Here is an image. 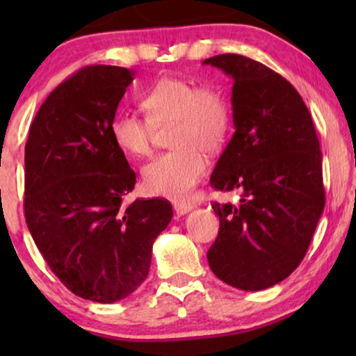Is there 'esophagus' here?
<instances>
[{
  "label": "esophagus",
  "mask_w": 356,
  "mask_h": 356,
  "mask_svg": "<svg viewBox=\"0 0 356 356\" xmlns=\"http://www.w3.org/2000/svg\"><path fill=\"white\" fill-rule=\"evenodd\" d=\"M173 209H175V212L178 213V216H184V213L193 211L194 204H191V202H178V204H175Z\"/></svg>",
  "instance_id": "obj_1"
}]
</instances>
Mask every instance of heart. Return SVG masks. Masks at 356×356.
Here are the masks:
<instances>
[{
    "instance_id": "b5f03b06",
    "label": "heart",
    "mask_w": 356,
    "mask_h": 356,
    "mask_svg": "<svg viewBox=\"0 0 356 356\" xmlns=\"http://www.w3.org/2000/svg\"><path fill=\"white\" fill-rule=\"evenodd\" d=\"M147 118L121 111L111 120L116 147L131 157L152 154L157 128L172 126L177 150L154 159L143 170L147 193L172 201H186L207 172L202 150L213 154L225 144L232 116L225 97L212 87H197L183 77H162L143 95Z\"/></svg>"
}]
</instances>
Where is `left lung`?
Segmentation results:
<instances>
[{"label":"left lung","mask_w":356,"mask_h":356,"mask_svg":"<svg viewBox=\"0 0 356 356\" xmlns=\"http://www.w3.org/2000/svg\"><path fill=\"white\" fill-rule=\"evenodd\" d=\"M202 65L233 79V133L211 186L240 204L213 202L220 218L207 251L213 274L238 290L279 284L303 259L324 211L323 154L313 118L289 81L259 61L217 55Z\"/></svg>","instance_id":"left-lung-1"}]
</instances>
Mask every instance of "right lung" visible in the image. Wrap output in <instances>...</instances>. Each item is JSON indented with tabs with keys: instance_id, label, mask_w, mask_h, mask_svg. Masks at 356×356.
Returning a JSON list of instances; mask_svg holds the SVG:
<instances>
[{
	"instance_id": "obj_1",
	"label": "right lung",
	"mask_w": 356,
	"mask_h": 356,
	"mask_svg": "<svg viewBox=\"0 0 356 356\" xmlns=\"http://www.w3.org/2000/svg\"><path fill=\"white\" fill-rule=\"evenodd\" d=\"M134 71L86 66L56 87L29 131V232L43 259L72 293L115 303L138 290L152 246L173 217L165 199H136V173L110 133Z\"/></svg>"
}]
</instances>
